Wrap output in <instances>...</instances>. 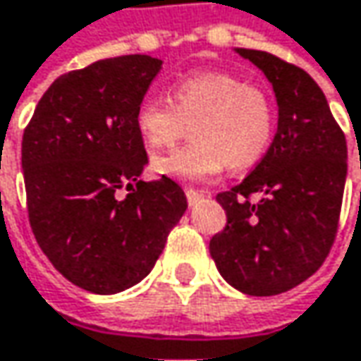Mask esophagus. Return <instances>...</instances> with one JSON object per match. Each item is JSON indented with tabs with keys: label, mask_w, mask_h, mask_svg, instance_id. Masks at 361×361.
Returning a JSON list of instances; mask_svg holds the SVG:
<instances>
[{
	"label": "esophagus",
	"mask_w": 361,
	"mask_h": 361,
	"mask_svg": "<svg viewBox=\"0 0 361 361\" xmlns=\"http://www.w3.org/2000/svg\"><path fill=\"white\" fill-rule=\"evenodd\" d=\"M185 198H188V204L192 207V204H196L200 198H204V192H200V190H185Z\"/></svg>",
	"instance_id": "34e87169"
}]
</instances>
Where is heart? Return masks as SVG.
I'll return each instance as SVG.
<instances>
[{"mask_svg":"<svg viewBox=\"0 0 361 361\" xmlns=\"http://www.w3.org/2000/svg\"><path fill=\"white\" fill-rule=\"evenodd\" d=\"M136 132L152 150L176 145L192 130V142L152 159V171L185 181L216 178L227 165L244 169L269 148L277 109L273 97L240 76L200 72L181 78L171 103L159 97L140 101Z\"/></svg>","mask_w":361,"mask_h":361,"instance_id":"obj_1","label":"heart"}]
</instances>
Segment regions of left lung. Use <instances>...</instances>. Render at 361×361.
<instances>
[{"label": "left lung", "instance_id": "left-lung-1", "mask_svg": "<svg viewBox=\"0 0 361 361\" xmlns=\"http://www.w3.org/2000/svg\"><path fill=\"white\" fill-rule=\"evenodd\" d=\"M235 53L273 84L277 134L246 180L216 196L227 225L209 250L231 287L262 298L293 289L324 262L341 213L347 142L310 74L267 51Z\"/></svg>", "mask_w": 361, "mask_h": 361}]
</instances>
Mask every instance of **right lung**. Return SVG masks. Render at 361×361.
I'll return each mask as SVG.
<instances>
[{
    "instance_id": "add662e5",
    "label": "right lung",
    "mask_w": 361,
    "mask_h": 361,
    "mask_svg": "<svg viewBox=\"0 0 361 361\" xmlns=\"http://www.w3.org/2000/svg\"><path fill=\"white\" fill-rule=\"evenodd\" d=\"M161 66L150 55H121L68 72L24 130L32 233L63 277L99 295L147 277L188 209L173 180H138L148 157L134 114ZM119 189L128 190L123 199Z\"/></svg>"
}]
</instances>
